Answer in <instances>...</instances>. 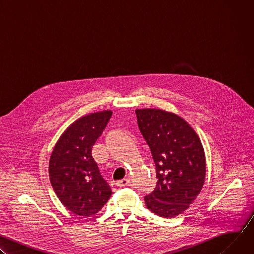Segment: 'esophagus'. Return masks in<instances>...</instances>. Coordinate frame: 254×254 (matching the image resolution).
<instances>
[{
	"instance_id": "esophagus-1",
	"label": "esophagus",
	"mask_w": 254,
	"mask_h": 254,
	"mask_svg": "<svg viewBox=\"0 0 254 254\" xmlns=\"http://www.w3.org/2000/svg\"><path fill=\"white\" fill-rule=\"evenodd\" d=\"M128 184H129L128 179H123V180H120L117 182V186H120V187H125V186H127Z\"/></svg>"
}]
</instances>
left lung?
<instances>
[{"label": "left lung", "mask_w": 254, "mask_h": 254, "mask_svg": "<svg viewBox=\"0 0 254 254\" xmlns=\"http://www.w3.org/2000/svg\"><path fill=\"white\" fill-rule=\"evenodd\" d=\"M135 115L158 180L144 202L161 217H175L189 208L203 187L206 163L201 140L188 123L172 113L148 108Z\"/></svg>", "instance_id": "1"}]
</instances>
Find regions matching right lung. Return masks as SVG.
<instances>
[{
    "label": "right lung",
    "mask_w": 254,
    "mask_h": 254,
    "mask_svg": "<svg viewBox=\"0 0 254 254\" xmlns=\"http://www.w3.org/2000/svg\"><path fill=\"white\" fill-rule=\"evenodd\" d=\"M112 116L105 111L77 120L61 135L51 155V185L62 204L76 215H93L111 198V186L101 176L91 149Z\"/></svg>",
    "instance_id": "1"
}]
</instances>
